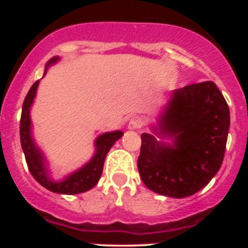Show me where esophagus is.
Listing matches in <instances>:
<instances>
[{
    "label": "esophagus",
    "instance_id": "34e87169",
    "mask_svg": "<svg viewBox=\"0 0 248 248\" xmlns=\"http://www.w3.org/2000/svg\"><path fill=\"white\" fill-rule=\"evenodd\" d=\"M144 124H145V122H144L143 118H141V117H134V118H131V119L129 120L128 128L129 129H140V128H143Z\"/></svg>",
    "mask_w": 248,
    "mask_h": 248
}]
</instances>
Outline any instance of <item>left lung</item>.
Instances as JSON below:
<instances>
[{
    "label": "left lung",
    "mask_w": 248,
    "mask_h": 248,
    "mask_svg": "<svg viewBox=\"0 0 248 248\" xmlns=\"http://www.w3.org/2000/svg\"><path fill=\"white\" fill-rule=\"evenodd\" d=\"M159 124L174 135V145L141 134V180L151 191L170 198L196 194L216 175L225 156L230 109L222 93L211 80L176 89Z\"/></svg>",
    "instance_id": "obj_1"
}]
</instances>
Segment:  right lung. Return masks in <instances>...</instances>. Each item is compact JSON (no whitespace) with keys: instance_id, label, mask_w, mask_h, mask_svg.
<instances>
[{"instance_id":"1","label":"right lung","mask_w":248,"mask_h":248,"mask_svg":"<svg viewBox=\"0 0 248 248\" xmlns=\"http://www.w3.org/2000/svg\"><path fill=\"white\" fill-rule=\"evenodd\" d=\"M57 59L58 58H53L52 61H49V64L56 62ZM38 82L39 80H37L31 87L27 95H26L25 102H23V105H22L21 122H19V137H21L22 150L25 153L26 161H27L31 174L43 187L48 189L49 191L57 192V194L74 195L88 191V190H91L92 187L97 185V183L99 181L105 156L108 154L109 149L113 146V144L119 138H122L123 133L122 131H113V133H105V134L100 135L97 139V141H95L97 153L93 156V159L87 165L83 166L80 170H78V171L72 174L69 177H67L65 180H63L62 183H53L48 177L42 155H41L38 149L36 148L33 140H32V137H31L30 108L32 102H33L34 95H36Z\"/></svg>"}]
</instances>
